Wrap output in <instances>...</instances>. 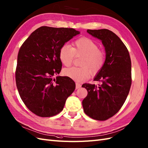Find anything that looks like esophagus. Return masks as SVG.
I'll return each instance as SVG.
<instances>
[{
	"instance_id": "obj_1",
	"label": "esophagus",
	"mask_w": 148,
	"mask_h": 148,
	"mask_svg": "<svg viewBox=\"0 0 148 148\" xmlns=\"http://www.w3.org/2000/svg\"><path fill=\"white\" fill-rule=\"evenodd\" d=\"M75 88L76 89H79V88H80L81 87V84H79V83H76L75 84Z\"/></svg>"
}]
</instances>
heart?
I'll return each mask as SVG.
<instances>
[{
    "label": "heart",
    "instance_id": "heart-1",
    "mask_svg": "<svg viewBox=\"0 0 148 148\" xmlns=\"http://www.w3.org/2000/svg\"><path fill=\"white\" fill-rule=\"evenodd\" d=\"M75 56H82L80 67H72L64 70V75L76 82H82L89 78L90 71L96 74L103 66L105 54L103 50L99 49L93 40L82 37L73 42V47L64 44L60 47L58 57L64 66H70Z\"/></svg>",
    "mask_w": 148,
    "mask_h": 148
}]
</instances>
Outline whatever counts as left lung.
Segmentation results:
<instances>
[{
	"label": "left lung",
	"mask_w": 148,
	"mask_h": 148,
	"mask_svg": "<svg viewBox=\"0 0 148 148\" xmlns=\"http://www.w3.org/2000/svg\"><path fill=\"white\" fill-rule=\"evenodd\" d=\"M87 32L101 40L106 59L94 79L101 84L82 85L88 91L82 106L84 113L91 119L106 121L120 110L129 95L132 83L131 60L126 46L112 31L88 29Z\"/></svg>",
	"instance_id": "8db88e82"
}]
</instances>
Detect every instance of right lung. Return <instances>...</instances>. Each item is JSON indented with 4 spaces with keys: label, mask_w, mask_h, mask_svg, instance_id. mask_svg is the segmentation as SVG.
<instances>
[{
    "label": "right lung",
    "mask_w": 148,
    "mask_h": 148,
    "mask_svg": "<svg viewBox=\"0 0 148 148\" xmlns=\"http://www.w3.org/2000/svg\"><path fill=\"white\" fill-rule=\"evenodd\" d=\"M80 32L68 27L42 26L31 34L21 47L16 69L17 88L29 110L42 117H50L62 111L75 84L60 73L62 64L60 47Z\"/></svg>",
    "instance_id": "add662e5"
}]
</instances>
